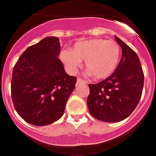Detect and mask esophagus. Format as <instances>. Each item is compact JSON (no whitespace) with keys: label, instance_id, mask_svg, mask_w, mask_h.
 <instances>
[{"label":"esophagus","instance_id":"obj_1","mask_svg":"<svg viewBox=\"0 0 156 156\" xmlns=\"http://www.w3.org/2000/svg\"><path fill=\"white\" fill-rule=\"evenodd\" d=\"M83 82H85V81L83 79H82L81 78H78V80H77V85H80L82 83H83Z\"/></svg>","mask_w":156,"mask_h":156}]
</instances>
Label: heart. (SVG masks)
<instances>
[{
  "instance_id": "b5f03b06",
  "label": "heart",
  "mask_w": 156,
  "mask_h": 156,
  "mask_svg": "<svg viewBox=\"0 0 156 156\" xmlns=\"http://www.w3.org/2000/svg\"><path fill=\"white\" fill-rule=\"evenodd\" d=\"M122 56L120 45L105 39L78 42L71 50H62L60 58L71 74H75L85 61L86 74L96 80H104L114 74Z\"/></svg>"
}]
</instances>
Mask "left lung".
I'll use <instances>...</instances> for the list:
<instances>
[{
  "label": "left lung",
  "instance_id": "1",
  "mask_svg": "<svg viewBox=\"0 0 156 156\" xmlns=\"http://www.w3.org/2000/svg\"><path fill=\"white\" fill-rule=\"evenodd\" d=\"M122 57L114 74L98 84H89L87 105L90 115L105 122H119L137 106L144 76L138 55L117 36Z\"/></svg>",
  "mask_w": 156,
  "mask_h": 156
}]
</instances>
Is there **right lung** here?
<instances>
[{"instance_id": "add662e5", "label": "right lung", "mask_w": 156, "mask_h": 156, "mask_svg": "<svg viewBox=\"0 0 156 156\" xmlns=\"http://www.w3.org/2000/svg\"><path fill=\"white\" fill-rule=\"evenodd\" d=\"M59 40L48 36L22 54L12 70L11 94L16 111L26 122L45 126L62 116L77 78L58 58Z\"/></svg>"}]
</instances>
